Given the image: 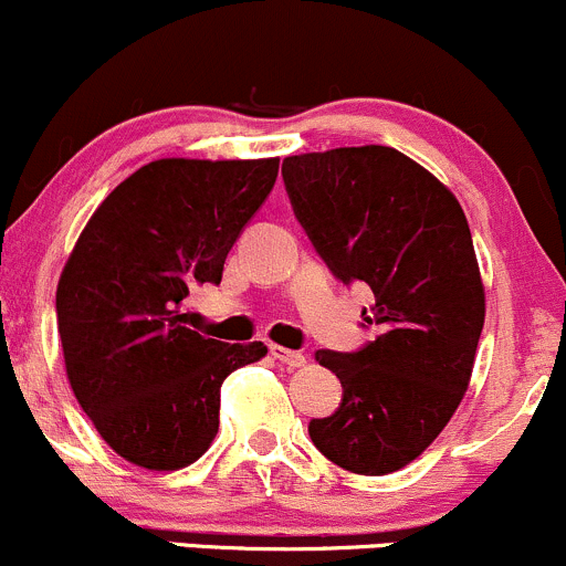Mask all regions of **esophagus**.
I'll return each mask as SVG.
<instances>
[{"mask_svg": "<svg viewBox=\"0 0 566 566\" xmlns=\"http://www.w3.org/2000/svg\"><path fill=\"white\" fill-rule=\"evenodd\" d=\"M271 355L287 368H303V366H306V355L295 353V349H287V347H279V344H273Z\"/></svg>", "mask_w": 566, "mask_h": 566, "instance_id": "1", "label": "esophagus"}]
</instances>
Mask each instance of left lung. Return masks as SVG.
Wrapping results in <instances>:
<instances>
[{
  "label": "left lung",
  "mask_w": 566,
  "mask_h": 566,
  "mask_svg": "<svg viewBox=\"0 0 566 566\" xmlns=\"http://www.w3.org/2000/svg\"><path fill=\"white\" fill-rule=\"evenodd\" d=\"M290 203L342 282H363L360 353L317 349L342 379V407L308 437L336 467L390 474L423 455L469 388L485 323V287L455 195L390 146L284 157Z\"/></svg>",
  "instance_id": "obj_1"
}]
</instances>
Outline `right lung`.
Listing matches in <instances>:
<instances>
[{
  "mask_svg": "<svg viewBox=\"0 0 566 566\" xmlns=\"http://www.w3.org/2000/svg\"><path fill=\"white\" fill-rule=\"evenodd\" d=\"M279 174V157L143 165L97 206L56 287L70 388L105 444L140 469L176 472L211 448L219 390L265 358L187 328L195 284L224 260Z\"/></svg>",
  "mask_w": 566,
  "mask_h": 566,
  "instance_id": "right-lung-1",
  "label": "right lung"
}]
</instances>
